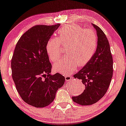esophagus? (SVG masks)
<instances>
[{
  "mask_svg": "<svg viewBox=\"0 0 126 126\" xmlns=\"http://www.w3.org/2000/svg\"><path fill=\"white\" fill-rule=\"evenodd\" d=\"M72 78V77L70 76H65V80L66 81H68V80H70Z\"/></svg>",
  "mask_w": 126,
  "mask_h": 126,
  "instance_id": "1",
  "label": "esophagus"
}]
</instances>
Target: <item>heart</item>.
Here are the masks:
<instances>
[{
    "instance_id": "b5f03b06",
    "label": "heart",
    "mask_w": 126,
    "mask_h": 126,
    "mask_svg": "<svg viewBox=\"0 0 126 126\" xmlns=\"http://www.w3.org/2000/svg\"><path fill=\"white\" fill-rule=\"evenodd\" d=\"M59 37L49 39L46 45L47 54L51 61L55 63L62 55L63 46L66 44L67 55L54 65L57 72L69 75L77 65L84 66L92 59L96 50L98 37L93 30L83 29L77 25H68L59 29Z\"/></svg>"
}]
</instances>
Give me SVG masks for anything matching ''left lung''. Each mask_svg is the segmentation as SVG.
Wrapping results in <instances>:
<instances>
[{
	"label": "left lung",
	"instance_id": "8db88e82",
	"mask_svg": "<svg viewBox=\"0 0 126 126\" xmlns=\"http://www.w3.org/2000/svg\"><path fill=\"white\" fill-rule=\"evenodd\" d=\"M98 46L92 59L73 77L82 80L85 89L78 96H72L73 101L80 105L96 103L104 96L113 75V59L109 41L105 34L98 26Z\"/></svg>",
	"mask_w": 126,
	"mask_h": 126
}]
</instances>
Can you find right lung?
Here are the masks:
<instances>
[{
	"instance_id": "right-lung-1",
	"label": "right lung",
	"mask_w": 126,
	"mask_h": 126,
	"mask_svg": "<svg viewBox=\"0 0 126 126\" xmlns=\"http://www.w3.org/2000/svg\"><path fill=\"white\" fill-rule=\"evenodd\" d=\"M60 24L35 25L20 37L11 59L12 77L22 100L35 108L48 106L65 78L51 75L52 66L46 50L47 42Z\"/></svg>"
}]
</instances>
